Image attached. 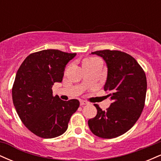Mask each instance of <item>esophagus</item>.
<instances>
[{"mask_svg":"<svg viewBox=\"0 0 161 161\" xmlns=\"http://www.w3.org/2000/svg\"><path fill=\"white\" fill-rule=\"evenodd\" d=\"M86 104H88V102H86V101H80L81 106H84V105H86Z\"/></svg>","mask_w":161,"mask_h":161,"instance_id":"esophagus-1","label":"esophagus"}]
</instances>
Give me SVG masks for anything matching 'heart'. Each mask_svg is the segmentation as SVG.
<instances>
[{
    "label": "heart",
    "mask_w": 161,
    "mask_h": 161,
    "mask_svg": "<svg viewBox=\"0 0 161 161\" xmlns=\"http://www.w3.org/2000/svg\"><path fill=\"white\" fill-rule=\"evenodd\" d=\"M97 61H101V60L97 57H88V58L85 59L84 61H83V64H94V63H96Z\"/></svg>",
    "instance_id": "b5f03b06"
}]
</instances>
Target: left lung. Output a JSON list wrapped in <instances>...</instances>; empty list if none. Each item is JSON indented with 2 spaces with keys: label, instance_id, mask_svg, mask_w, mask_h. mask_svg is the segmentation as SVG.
I'll use <instances>...</instances> for the list:
<instances>
[{
  "label": "left lung",
  "instance_id": "obj_1",
  "mask_svg": "<svg viewBox=\"0 0 161 161\" xmlns=\"http://www.w3.org/2000/svg\"><path fill=\"white\" fill-rule=\"evenodd\" d=\"M103 57L108 66L104 91L113 103L106 110L95 104L97 113L88 120L92 133L100 138H114L132 128L145 107L147 79L142 66L128 53L116 50L92 52Z\"/></svg>",
  "mask_w": 161,
  "mask_h": 161
}]
</instances>
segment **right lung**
<instances>
[{"mask_svg":"<svg viewBox=\"0 0 161 161\" xmlns=\"http://www.w3.org/2000/svg\"><path fill=\"white\" fill-rule=\"evenodd\" d=\"M75 53L48 49L31 53L16 73L12 88L13 102L20 119L29 131L43 138L61 136L79 101H65L53 96L52 86L61 82L67 63Z\"/></svg>","mask_w":161,"mask_h":161,"instance_id":"add662e5","label":"right lung"}]
</instances>
